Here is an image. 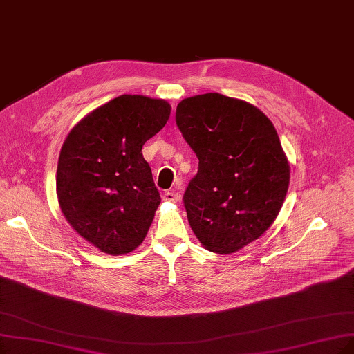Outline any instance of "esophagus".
<instances>
[{
  "instance_id": "obj_1",
  "label": "esophagus",
  "mask_w": 354,
  "mask_h": 354,
  "mask_svg": "<svg viewBox=\"0 0 354 354\" xmlns=\"http://www.w3.org/2000/svg\"><path fill=\"white\" fill-rule=\"evenodd\" d=\"M162 198H163L165 201H170V203H176V201L179 200V195H178V192H175V191H166V192H163V195H162Z\"/></svg>"
}]
</instances>
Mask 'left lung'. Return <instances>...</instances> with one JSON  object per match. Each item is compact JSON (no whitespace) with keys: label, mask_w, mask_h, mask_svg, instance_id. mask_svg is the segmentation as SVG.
Instances as JSON below:
<instances>
[{"label":"left lung","mask_w":354,"mask_h":354,"mask_svg":"<svg viewBox=\"0 0 354 354\" xmlns=\"http://www.w3.org/2000/svg\"><path fill=\"white\" fill-rule=\"evenodd\" d=\"M175 118L198 157L184 192L195 236L208 251H238L272 225L289 188L277 131L251 103L220 93L184 99Z\"/></svg>","instance_id":"8db88e82"}]
</instances>
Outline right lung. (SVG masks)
<instances>
[{
  "label": "right lung",
  "mask_w": 354,
  "mask_h": 354,
  "mask_svg": "<svg viewBox=\"0 0 354 354\" xmlns=\"http://www.w3.org/2000/svg\"><path fill=\"white\" fill-rule=\"evenodd\" d=\"M169 115L166 100L121 95L88 113L64 141L59 207L74 230L102 252L127 254L146 238L160 194L141 149Z\"/></svg>",
  "instance_id": "right-lung-1"
}]
</instances>
